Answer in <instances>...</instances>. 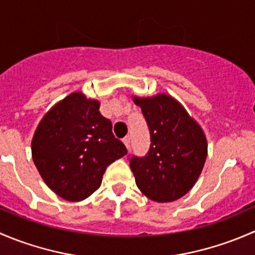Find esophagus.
Instances as JSON below:
<instances>
[{"label":"esophagus","instance_id":"34e87169","mask_svg":"<svg viewBox=\"0 0 255 255\" xmlns=\"http://www.w3.org/2000/svg\"><path fill=\"white\" fill-rule=\"evenodd\" d=\"M122 140H123V143H125V145L127 146V149H129V146H130V138L127 135V137L123 138Z\"/></svg>","mask_w":255,"mask_h":255}]
</instances>
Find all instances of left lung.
<instances>
[{
    "instance_id": "1",
    "label": "left lung",
    "mask_w": 255,
    "mask_h": 255,
    "mask_svg": "<svg viewBox=\"0 0 255 255\" xmlns=\"http://www.w3.org/2000/svg\"><path fill=\"white\" fill-rule=\"evenodd\" d=\"M150 130V148L129 165L143 195L155 202H171L192 189L207 158V139L201 126L168 94L133 96Z\"/></svg>"
}]
</instances>
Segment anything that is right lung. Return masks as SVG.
<instances>
[{
    "mask_svg": "<svg viewBox=\"0 0 255 255\" xmlns=\"http://www.w3.org/2000/svg\"><path fill=\"white\" fill-rule=\"evenodd\" d=\"M127 154L115 138L100 101L73 92L54 105L38 125L32 158L49 189L68 201H82L102 182L106 168Z\"/></svg>",
    "mask_w": 255,
    "mask_h": 255,
    "instance_id": "1",
    "label": "right lung"
}]
</instances>
